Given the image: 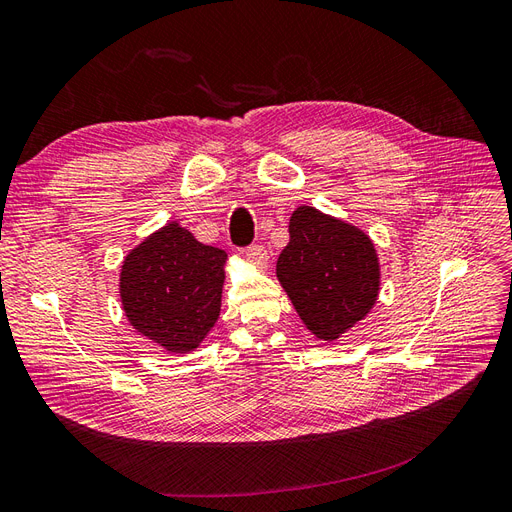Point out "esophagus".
<instances>
[{"instance_id": "34e87169", "label": "esophagus", "mask_w": 512, "mask_h": 512, "mask_svg": "<svg viewBox=\"0 0 512 512\" xmlns=\"http://www.w3.org/2000/svg\"><path fill=\"white\" fill-rule=\"evenodd\" d=\"M244 255H246V259H249L253 266H259V268H266L268 266V259H270V255H268V251L263 249L261 244H251L249 249L244 251Z\"/></svg>"}]
</instances>
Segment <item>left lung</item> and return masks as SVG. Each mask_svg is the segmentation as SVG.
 <instances>
[{"label":"left lung","instance_id":"1","mask_svg":"<svg viewBox=\"0 0 512 512\" xmlns=\"http://www.w3.org/2000/svg\"><path fill=\"white\" fill-rule=\"evenodd\" d=\"M276 276L304 320L323 342H333L363 320L380 293V261L371 238L342 219L299 206L289 221Z\"/></svg>","mask_w":512,"mask_h":512}]
</instances>
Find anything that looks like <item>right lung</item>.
<instances>
[{
    "label": "right lung",
    "mask_w": 512,
    "mask_h": 512,
    "mask_svg": "<svg viewBox=\"0 0 512 512\" xmlns=\"http://www.w3.org/2000/svg\"><path fill=\"white\" fill-rule=\"evenodd\" d=\"M225 251L198 242L177 221L132 249L120 272L130 325L166 352L196 350L221 310Z\"/></svg>",
    "instance_id": "1"
}]
</instances>
